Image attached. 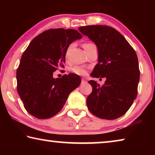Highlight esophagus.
<instances>
[{
  "label": "esophagus",
  "mask_w": 155,
  "mask_h": 155,
  "mask_svg": "<svg viewBox=\"0 0 155 155\" xmlns=\"http://www.w3.org/2000/svg\"><path fill=\"white\" fill-rule=\"evenodd\" d=\"M87 83V81H86L85 79H84V78H82V80H81V83L84 84V83Z\"/></svg>",
  "instance_id": "esophagus-1"
}]
</instances>
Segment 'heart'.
Here are the masks:
<instances>
[{
	"instance_id": "1",
	"label": "heart",
	"mask_w": 155,
	"mask_h": 155,
	"mask_svg": "<svg viewBox=\"0 0 155 155\" xmlns=\"http://www.w3.org/2000/svg\"><path fill=\"white\" fill-rule=\"evenodd\" d=\"M93 46H95L94 44L92 43H85V44L83 45L84 48L86 51V50H87L88 48H90V47ZM73 46V44H70V45L68 46V51L67 52L69 51V50L72 48ZM66 55H67V53H66ZM71 71L74 73L75 74H77V75H80V76H84L87 74V70L84 67L82 66H79V65H75V66L72 67L71 68Z\"/></svg>"
}]
</instances>
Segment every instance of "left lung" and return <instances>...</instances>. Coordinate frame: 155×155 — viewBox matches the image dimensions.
Returning <instances> with one entry per match:
<instances>
[{"label":"left lung","mask_w":155,"mask_h":155,"mask_svg":"<svg viewBox=\"0 0 155 155\" xmlns=\"http://www.w3.org/2000/svg\"><path fill=\"white\" fill-rule=\"evenodd\" d=\"M78 30L98 48V63L91 76L106 78L102 86L88 81L92 91L87 98V108L99 118H118L127 113L137 95L140 72L137 54L124 37L109 26L89 25Z\"/></svg>","instance_id":"obj_1"}]
</instances>
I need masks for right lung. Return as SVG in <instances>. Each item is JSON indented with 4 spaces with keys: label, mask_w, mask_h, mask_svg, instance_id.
Returning a JSON list of instances; mask_svg holds the SVG:
<instances>
[{
    "label": "right lung",
    "mask_w": 155,
    "mask_h": 155,
    "mask_svg": "<svg viewBox=\"0 0 155 155\" xmlns=\"http://www.w3.org/2000/svg\"><path fill=\"white\" fill-rule=\"evenodd\" d=\"M82 38L74 29L52 28L36 36L21 57L16 72L17 91L27 112L38 119L50 118L64 107L70 93L79 86L81 77L72 73L54 78L64 68L68 46Z\"/></svg>",
    "instance_id": "obj_1"
}]
</instances>
